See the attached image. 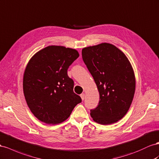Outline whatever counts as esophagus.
I'll return each instance as SVG.
<instances>
[{
  "mask_svg": "<svg viewBox=\"0 0 159 159\" xmlns=\"http://www.w3.org/2000/svg\"><path fill=\"white\" fill-rule=\"evenodd\" d=\"M80 96L81 98V100H84V99H85V93H81V95H80Z\"/></svg>",
  "mask_w": 159,
  "mask_h": 159,
  "instance_id": "obj_1",
  "label": "esophagus"
}]
</instances>
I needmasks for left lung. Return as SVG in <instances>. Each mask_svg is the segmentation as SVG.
<instances>
[{
  "instance_id": "1",
  "label": "left lung",
  "mask_w": 159,
  "mask_h": 159,
  "mask_svg": "<svg viewBox=\"0 0 159 159\" xmlns=\"http://www.w3.org/2000/svg\"><path fill=\"white\" fill-rule=\"evenodd\" d=\"M81 55L100 93L98 105L90 110V115L101 124L116 122L127 113L134 95L135 77L129 61L106 43L85 48Z\"/></svg>"
}]
</instances>
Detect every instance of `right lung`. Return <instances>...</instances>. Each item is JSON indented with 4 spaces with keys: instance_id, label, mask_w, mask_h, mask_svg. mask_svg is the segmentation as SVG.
<instances>
[{
    "instance_id": "add662e5",
    "label": "right lung",
    "mask_w": 159,
    "mask_h": 159,
    "mask_svg": "<svg viewBox=\"0 0 159 159\" xmlns=\"http://www.w3.org/2000/svg\"><path fill=\"white\" fill-rule=\"evenodd\" d=\"M79 57L75 49L49 46L30 60L23 77V92L32 113L46 124L61 123L81 98L74 92L67 70Z\"/></svg>"
}]
</instances>
